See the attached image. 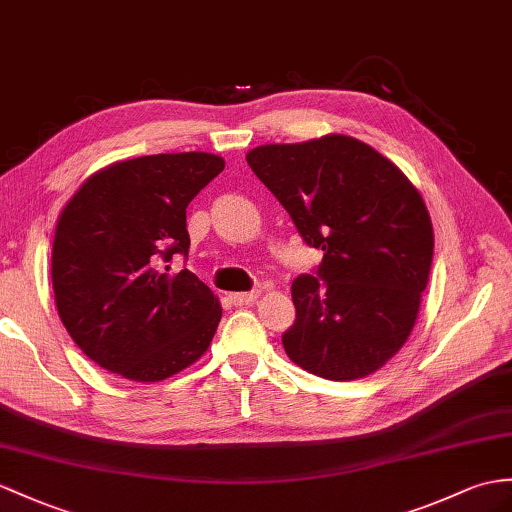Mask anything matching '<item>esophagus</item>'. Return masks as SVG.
I'll return each mask as SVG.
<instances>
[{
    "instance_id": "esophagus-1",
    "label": "esophagus",
    "mask_w": 512,
    "mask_h": 512,
    "mask_svg": "<svg viewBox=\"0 0 512 512\" xmlns=\"http://www.w3.org/2000/svg\"><path fill=\"white\" fill-rule=\"evenodd\" d=\"M258 295H260L258 291H249V293H232V295H230V302H232L234 306H247V304L256 302V297H258Z\"/></svg>"
}]
</instances>
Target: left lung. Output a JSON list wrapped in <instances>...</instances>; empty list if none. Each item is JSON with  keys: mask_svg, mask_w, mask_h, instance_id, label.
Returning a JSON list of instances; mask_svg holds the SVG:
<instances>
[{"mask_svg": "<svg viewBox=\"0 0 512 512\" xmlns=\"http://www.w3.org/2000/svg\"><path fill=\"white\" fill-rule=\"evenodd\" d=\"M245 158L304 243L323 252L315 276L293 280L284 352L326 380L378 371L406 343L430 276L434 232L419 191L389 158L343 134L260 145Z\"/></svg>", "mask_w": 512, "mask_h": 512, "instance_id": "8db88e82", "label": "left lung"}]
</instances>
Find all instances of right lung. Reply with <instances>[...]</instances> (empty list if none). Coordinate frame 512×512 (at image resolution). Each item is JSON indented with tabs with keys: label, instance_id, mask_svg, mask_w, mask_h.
<instances>
[{
	"label": "right lung",
	"instance_id": "obj_1",
	"mask_svg": "<svg viewBox=\"0 0 512 512\" xmlns=\"http://www.w3.org/2000/svg\"><path fill=\"white\" fill-rule=\"evenodd\" d=\"M226 167L206 152L121 160L93 173L60 213L52 284L62 326L99 367L160 382L208 350L219 299L189 269L186 206Z\"/></svg>",
	"mask_w": 512,
	"mask_h": 512
}]
</instances>
